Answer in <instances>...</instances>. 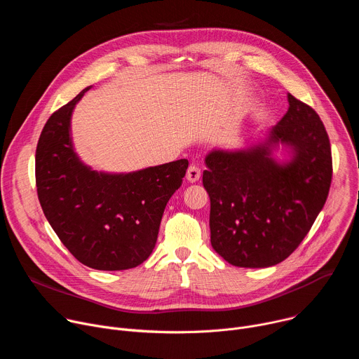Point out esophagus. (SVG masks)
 <instances>
[{
  "instance_id": "obj_1",
  "label": "esophagus",
  "mask_w": 359,
  "mask_h": 359,
  "mask_svg": "<svg viewBox=\"0 0 359 359\" xmlns=\"http://www.w3.org/2000/svg\"><path fill=\"white\" fill-rule=\"evenodd\" d=\"M186 179L190 183H196L200 179V169L194 165H190L187 169V173H186Z\"/></svg>"
}]
</instances>
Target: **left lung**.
Here are the masks:
<instances>
[{
	"instance_id": "8db88e82",
	"label": "left lung",
	"mask_w": 359,
	"mask_h": 359,
	"mask_svg": "<svg viewBox=\"0 0 359 359\" xmlns=\"http://www.w3.org/2000/svg\"><path fill=\"white\" fill-rule=\"evenodd\" d=\"M288 111L260 139L240 149L215 147L204 163L210 197V241L236 266L284 262L323 210L332 177L327 130L291 93Z\"/></svg>"
}]
</instances>
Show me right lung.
<instances>
[{
	"label": "right lung",
	"instance_id": "right-lung-1",
	"mask_svg": "<svg viewBox=\"0 0 359 359\" xmlns=\"http://www.w3.org/2000/svg\"><path fill=\"white\" fill-rule=\"evenodd\" d=\"M90 88L45 123L35 155L36 190L46 220L78 262L121 271L142 264L155 248L165 208L182 186L189 162L129 173L85 165L74 146L71 119Z\"/></svg>",
	"mask_w": 359,
	"mask_h": 359
}]
</instances>
